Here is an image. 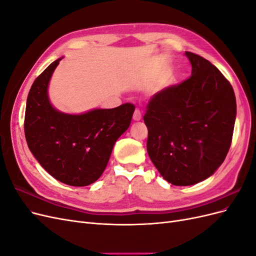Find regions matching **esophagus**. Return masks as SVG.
Listing matches in <instances>:
<instances>
[{
	"instance_id": "esophagus-1",
	"label": "esophagus",
	"mask_w": 256,
	"mask_h": 256,
	"mask_svg": "<svg viewBox=\"0 0 256 256\" xmlns=\"http://www.w3.org/2000/svg\"><path fill=\"white\" fill-rule=\"evenodd\" d=\"M142 118V112L140 109H136L134 113V120H140Z\"/></svg>"
}]
</instances>
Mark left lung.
Instances as JSON below:
<instances>
[{
    "label": "left lung",
    "instance_id": "1",
    "mask_svg": "<svg viewBox=\"0 0 256 256\" xmlns=\"http://www.w3.org/2000/svg\"><path fill=\"white\" fill-rule=\"evenodd\" d=\"M188 79L154 94L143 120L147 152L164 180L190 186L212 176L226 159L236 118L228 80L210 62L186 51Z\"/></svg>",
    "mask_w": 256,
    "mask_h": 256
}]
</instances>
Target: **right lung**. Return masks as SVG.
<instances>
[{"label":"right lung","instance_id":"right-lung-1","mask_svg":"<svg viewBox=\"0 0 256 256\" xmlns=\"http://www.w3.org/2000/svg\"><path fill=\"white\" fill-rule=\"evenodd\" d=\"M60 58L37 76L28 92L24 134L40 166L60 182L83 187L102 176L116 140L128 129L134 106L97 109L80 115L56 111L48 98V84Z\"/></svg>","mask_w":256,"mask_h":256}]
</instances>
